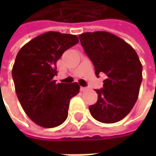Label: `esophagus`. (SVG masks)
I'll list each match as a JSON object with an SVG mask.
<instances>
[{
  "instance_id": "34e87169",
  "label": "esophagus",
  "mask_w": 156,
  "mask_h": 156,
  "mask_svg": "<svg viewBox=\"0 0 156 156\" xmlns=\"http://www.w3.org/2000/svg\"><path fill=\"white\" fill-rule=\"evenodd\" d=\"M87 88L86 87H81V92H85V91H87Z\"/></svg>"
}]
</instances>
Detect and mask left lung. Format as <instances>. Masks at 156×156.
<instances>
[{"label": "left lung", "mask_w": 156, "mask_h": 156, "mask_svg": "<svg viewBox=\"0 0 156 156\" xmlns=\"http://www.w3.org/2000/svg\"><path fill=\"white\" fill-rule=\"evenodd\" d=\"M79 38L96 76L107 75L103 87L95 90L98 100L89 106L90 114L101 122H117L131 111L138 98L142 81L139 57L125 41L108 32L83 33Z\"/></svg>", "instance_id": "1"}]
</instances>
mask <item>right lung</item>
I'll list each match as a JSON object with an SVG mask.
<instances>
[{
    "instance_id": "right-lung-1",
    "label": "right lung",
    "mask_w": 156,
    "mask_h": 156,
    "mask_svg": "<svg viewBox=\"0 0 156 156\" xmlns=\"http://www.w3.org/2000/svg\"><path fill=\"white\" fill-rule=\"evenodd\" d=\"M79 42L76 35L47 32L19 50L12 69L15 92L21 107L34 122L55 128L68 117L69 101L79 93L74 83H55L56 62L69 48Z\"/></svg>"
}]
</instances>
